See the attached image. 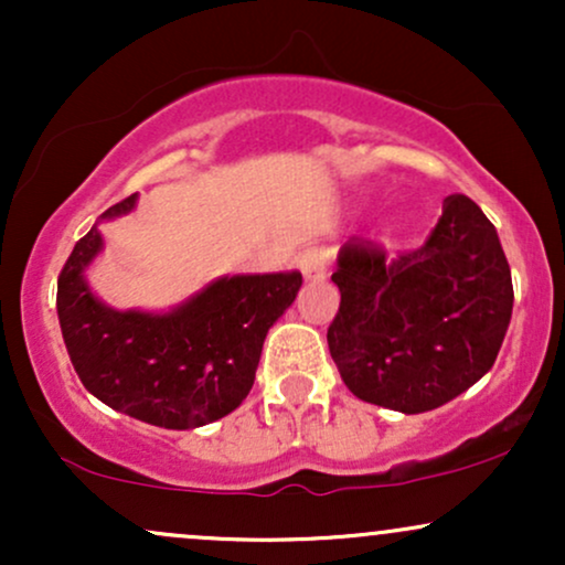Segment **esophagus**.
I'll use <instances>...</instances> for the list:
<instances>
[{"instance_id": "esophagus-1", "label": "esophagus", "mask_w": 565, "mask_h": 565, "mask_svg": "<svg viewBox=\"0 0 565 565\" xmlns=\"http://www.w3.org/2000/svg\"><path fill=\"white\" fill-rule=\"evenodd\" d=\"M297 268L302 270L305 281H321V278H327L329 249L319 244L308 246V249H302L300 257H297Z\"/></svg>"}]
</instances>
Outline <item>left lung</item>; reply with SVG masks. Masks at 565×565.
<instances>
[{"instance_id":"obj_1","label":"left lung","mask_w":565,"mask_h":565,"mask_svg":"<svg viewBox=\"0 0 565 565\" xmlns=\"http://www.w3.org/2000/svg\"><path fill=\"white\" fill-rule=\"evenodd\" d=\"M332 281L340 310L329 353L355 398L423 414L494 366L512 316L510 265L476 201L451 193L427 242L387 257L350 238Z\"/></svg>"}]
</instances>
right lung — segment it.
Masks as SVG:
<instances>
[{
  "label": "right lung",
  "instance_id": "right-lung-1",
  "mask_svg": "<svg viewBox=\"0 0 565 565\" xmlns=\"http://www.w3.org/2000/svg\"><path fill=\"white\" fill-rule=\"evenodd\" d=\"M135 204L138 193L100 220L127 215ZM100 249L95 223L57 276V319L82 385L116 412L167 430L231 414L255 385L265 334L295 302L302 276H223L170 313L114 310L84 278Z\"/></svg>",
  "mask_w": 565,
  "mask_h": 565
}]
</instances>
